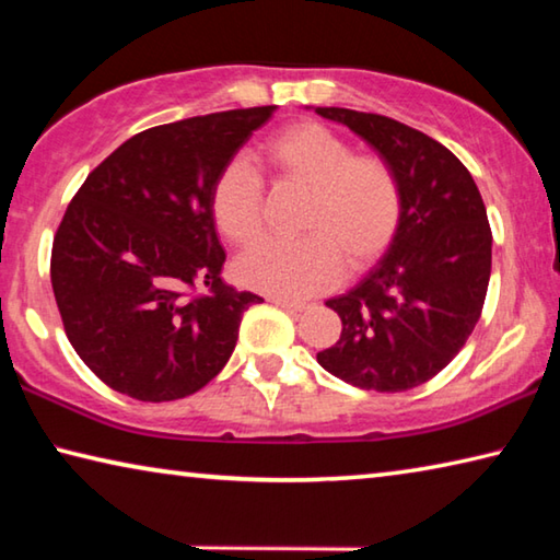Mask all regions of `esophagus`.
I'll use <instances>...</instances> for the list:
<instances>
[{
  "label": "esophagus",
  "instance_id": "1",
  "mask_svg": "<svg viewBox=\"0 0 560 560\" xmlns=\"http://www.w3.org/2000/svg\"><path fill=\"white\" fill-rule=\"evenodd\" d=\"M271 303H277L279 308H287V311H303L306 308V303L301 301H287V299H271Z\"/></svg>",
  "mask_w": 560,
  "mask_h": 560
}]
</instances>
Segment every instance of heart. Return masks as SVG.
I'll list each match as a JSON object with an SVG mask.
<instances>
[{"label": "heart", "instance_id": "1", "mask_svg": "<svg viewBox=\"0 0 560 560\" xmlns=\"http://www.w3.org/2000/svg\"><path fill=\"white\" fill-rule=\"evenodd\" d=\"M259 155L277 183L306 189L293 240H267L236 261L244 287L273 299H308L334 287L343 264L363 269L390 249L402 222V185L375 153H353L343 136L314 120L281 128ZM210 212L234 246H249L264 226V185L244 163L230 160L214 177Z\"/></svg>", "mask_w": 560, "mask_h": 560}]
</instances>
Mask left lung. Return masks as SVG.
<instances>
[{"label":"left lung","instance_id":"obj_1","mask_svg":"<svg viewBox=\"0 0 560 560\" xmlns=\"http://www.w3.org/2000/svg\"><path fill=\"white\" fill-rule=\"evenodd\" d=\"M368 140L402 185V222L383 261L338 299L343 320L320 368L363 390L402 393L452 363L485 308L491 226L469 170L438 140L377 113L316 108Z\"/></svg>","mask_w":560,"mask_h":560}]
</instances>
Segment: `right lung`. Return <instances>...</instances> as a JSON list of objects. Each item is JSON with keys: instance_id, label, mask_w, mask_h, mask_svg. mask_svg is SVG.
Listing matches in <instances>:
<instances>
[{"instance_id": "add662e5", "label": "right lung", "mask_w": 560, "mask_h": 560, "mask_svg": "<svg viewBox=\"0 0 560 560\" xmlns=\"http://www.w3.org/2000/svg\"><path fill=\"white\" fill-rule=\"evenodd\" d=\"M273 106L148 128L93 167L51 246L63 330L98 381L143 402L179 400L222 371L244 311L222 281L214 177ZM205 285L207 294H197Z\"/></svg>"}]
</instances>
